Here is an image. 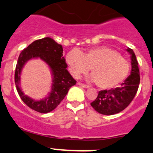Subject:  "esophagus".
I'll return each mask as SVG.
<instances>
[{"label": "esophagus", "instance_id": "esophagus-1", "mask_svg": "<svg viewBox=\"0 0 153 153\" xmlns=\"http://www.w3.org/2000/svg\"><path fill=\"white\" fill-rule=\"evenodd\" d=\"M78 85H80V86L83 87V88H88V85H85V84L82 83V82H78Z\"/></svg>", "mask_w": 153, "mask_h": 153}]
</instances>
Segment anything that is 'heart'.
<instances>
[{"label": "heart", "instance_id": "b5f03b06", "mask_svg": "<svg viewBox=\"0 0 153 153\" xmlns=\"http://www.w3.org/2000/svg\"><path fill=\"white\" fill-rule=\"evenodd\" d=\"M65 62L74 78L87 73L91 68V79L102 89L111 88L123 82L130 71L129 62L107 46L92 48L84 53L72 49L67 53Z\"/></svg>", "mask_w": 153, "mask_h": 153}]
</instances>
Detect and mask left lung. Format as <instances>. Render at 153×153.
<instances>
[{
    "label": "left lung",
    "instance_id": "obj_1",
    "mask_svg": "<svg viewBox=\"0 0 153 153\" xmlns=\"http://www.w3.org/2000/svg\"><path fill=\"white\" fill-rule=\"evenodd\" d=\"M126 50L131 55V74L120 87L98 92L97 98L91 105L99 114L113 115L120 113L129 106L137 94L140 82L138 62L133 49L128 48Z\"/></svg>",
    "mask_w": 153,
    "mask_h": 153
}]
</instances>
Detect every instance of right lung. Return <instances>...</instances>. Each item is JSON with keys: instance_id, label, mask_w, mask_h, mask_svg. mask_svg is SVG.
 Masks as SVG:
<instances>
[{"instance_id": "1", "label": "right lung", "mask_w": 153, "mask_h": 153, "mask_svg": "<svg viewBox=\"0 0 153 153\" xmlns=\"http://www.w3.org/2000/svg\"><path fill=\"white\" fill-rule=\"evenodd\" d=\"M40 57L50 66L53 75L52 91L47 98L41 101L33 100L22 93L19 88V76L24 64L31 58ZM62 45L49 37L37 39L23 49L20 54L15 70V85L20 98L30 108L46 114L53 110L66 96L71 86L76 84L66 68Z\"/></svg>"}]
</instances>
